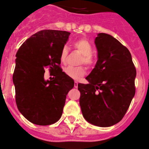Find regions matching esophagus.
Listing matches in <instances>:
<instances>
[{"mask_svg": "<svg viewBox=\"0 0 149 149\" xmlns=\"http://www.w3.org/2000/svg\"><path fill=\"white\" fill-rule=\"evenodd\" d=\"M78 82H76V81L74 82V86H75V88H78Z\"/></svg>", "mask_w": 149, "mask_h": 149, "instance_id": "esophagus-1", "label": "esophagus"}]
</instances>
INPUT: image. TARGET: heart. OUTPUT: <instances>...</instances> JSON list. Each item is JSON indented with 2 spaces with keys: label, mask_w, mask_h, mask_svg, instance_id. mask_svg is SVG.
<instances>
[{
  "label": "heart",
  "mask_w": 149,
  "mask_h": 149,
  "mask_svg": "<svg viewBox=\"0 0 149 149\" xmlns=\"http://www.w3.org/2000/svg\"><path fill=\"white\" fill-rule=\"evenodd\" d=\"M73 47L75 49L79 51L82 54V58H81L80 63H84L87 66H92L94 64V59L92 56L93 53V47L91 43L86 39H80L76 40L73 43ZM69 54V48L67 45L63 47L61 49L60 58L62 63H65ZM64 72L69 78L73 80H79L83 77L86 73L85 69L82 67H75L72 66H69L64 69Z\"/></svg>",
  "instance_id": "heart-1"
}]
</instances>
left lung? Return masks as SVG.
I'll list each match as a JSON object with an SVG mask.
<instances>
[{
  "instance_id": "1",
  "label": "left lung",
  "mask_w": 149,
  "mask_h": 149,
  "mask_svg": "<svg viewBox=\"0 0 149 149\" xmlns=\"http://www.w3.org/2000/svg\"><path fill=\"white\" fill-rule=\"evenodd\" d=\"M97 61L78 84L82 116L91 125L108 127L125 116L135 93L136 69L129 49L112 36L97 33L95 39Z\"/></svg>"
}]
</instances>
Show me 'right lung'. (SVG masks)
<instances>
[{
    "instance_id": "1",
    "label": "right lung",
    "mask_w": 149,
    "mask_h": 149,
    "mask_svg": "<svg viewBox=\"0 0 149 149\" xmlns=\"http://www.w3.org/2000/svg\"><path fill=\"white\" fill-rule=\"evenodd\" d=\"M70 33L41 30L30 36L16 53L13 82L17 107L35 125L46 126L57 122L63 114L67 93L74 86L73 79L59 66L61 49ZM47 68L55 77L52 81L44 80Z\"/></svg>"
}]
</instances>
